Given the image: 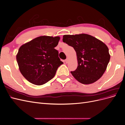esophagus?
<instances>
[{
  "mask_svg": "<svg viewBox=\"0 0 125 125\" xmlns=\"http://www.w3.org/2000/svg\"><path fill=\"white\" fill-rule=\"evenodd\" d=\"M69 59L68 58H67L65 60V62H66V63H68V62H69Z\"/></svg>",
  "mask_w": 125,
  "mask_h": 125,
  "instance_id": "1",
  "label": "esophagus"
}]
</instances>
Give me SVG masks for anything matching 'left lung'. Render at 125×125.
I'll return each instance as SVG.
<instances>
[{"mask_svg":"<svg viewBox=\"0 0 125 125\" xmlns=\"http://www.w3.org/2000/svg\"><path fill=\"white\" fill-rule=\"evenodd\" d=\"M62 41L76 52L78 67L71 71L73 77L84 84L93 83L103 75L111 56L103 42L86 34L65 35Z\"/></svg>","mask_w":125,"mask_h":125,"instance_id":"1","label":"left lung"}]
</instances>
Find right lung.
<instances>
[{"mask_svg":"<svg viewBox=\"0 0 125 125\" xmlns=\"http://www.w3.org/2000/svg\"><path fill=\"white\" fill-rule=\"evenodd\" d=\"M59 36H41L23 44L16 55L19 69L31 83L43 85L53 78L63 64L58 57Z\"/></svg>","mask_w":125,"mask_h":125,"instance_id":"1","label":"right lung"}]
</instances>
